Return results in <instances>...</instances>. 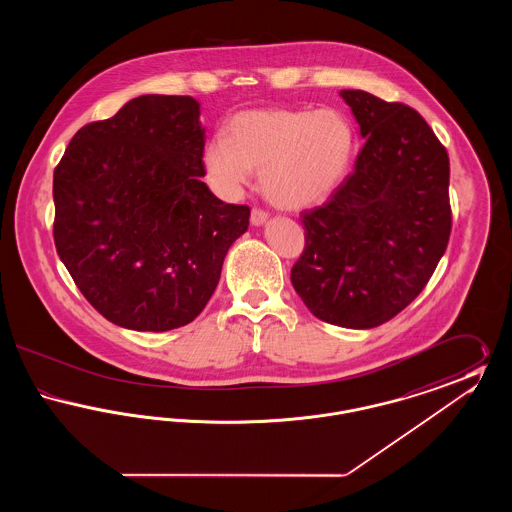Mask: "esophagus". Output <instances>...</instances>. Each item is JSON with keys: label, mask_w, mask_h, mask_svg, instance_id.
<instances>
[{"label": "esophagus", "mask_w": 512, "mask_h": 512, "mask_svg": "<svg viewBox=\"0 0 512 512\" xmlns=\"http://www.w3.org/2000/svg\"><path fill=\"white\" fill-rule=\"evenodd\" d=\"M268 215L265 211H261V209H253L251 211V224L253 226H263L265 222H267Z\"/></svg>", "instance_id": "1"}]
</instances>
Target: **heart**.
<instances>
[{
	"mask_svg": "<svg viewBox=\"0 0 512 512\" xmlns=\"http://www.w3.org/2000/svg\"><path fill=\"white\" fill-rule=\"evenodd\" d=\"M355 149L347 117L324 109L245 111L230 122L228 138L209 142L203 165L220 194L236 197L261 171V190L282 209L326 201L345 180Z\"/></svg>",
	"mask_w": 512,
	"mask_h": 512,
	"instance_id": "heart-1",
	"label": "heart"
}]
</instances>
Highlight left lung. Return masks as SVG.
I'll list each match as a JSON object with an SVG mask.
<instances>
[{"instance_id": "1", "label": "left lung", "mask_w": 512, "mask_h": 512, "mask_svg": "<svg viewBox=\"0 0 512 512\" xmlns=\"http://www.w3.org/2000/svg\"><path fill=\"white\" fill-rule=\"evenodd\" d=\"M365 146L330 199L301 213L305 249L292 268L315 317L374 328L424 290L451 234L449 157L414 109L341 90Z\"/></svg>"}]
</instances>
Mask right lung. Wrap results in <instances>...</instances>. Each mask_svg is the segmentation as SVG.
I'll use <instances>...</instances> for the list:
<instances>
[{
  "instance_id": "add662e5",
  "label": "right lung",
  "mask_w": 512,
  "mask_h": 512,
  "mask_svg": "<svg viewBox=\"0 0 512 512\" xmlns=\"http://www.w3.org/2000/svg\"><path fill=\"white\" fill-rule=\"evenodd\" d=\"M205 128L190 96L130 99L82 126L53 172V238L90 305L138 332L186 326L249 226L201 176Z\"/></svg>"
}]
</instances>
